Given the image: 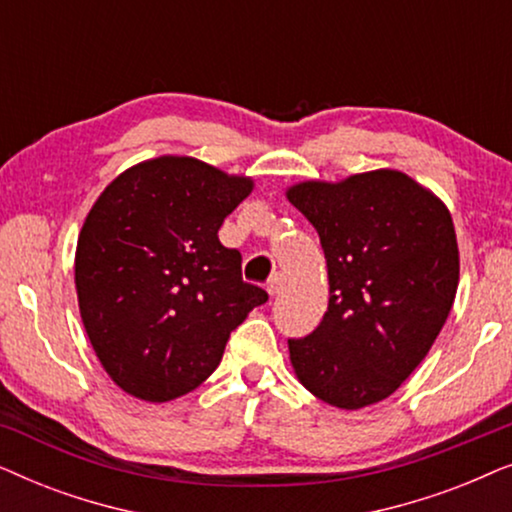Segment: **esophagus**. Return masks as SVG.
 Wrapping results in <instances>:
<instances>
[{
    "instance_id": "1",
    "label": "esophagus",
    "mask_w": 512,
    "mask_h": 512,
    "mask_svg": "<svg viewBox=\"0 0 512 512\" xmlns=\"http://www.w3.org/2000/svg\"><path fill=\"white\" fill-rule=\"evenodd\" d=\"M284 284H286V277L282 275V272H275V275L268 279V284H265V289H268L270 296H277V293H282Z\"/></svg>"
}]
</instances>
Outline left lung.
<instances>
[{
	"label": "left lung",
	"instance_id": "obj_1",
	"mask_svg": "<svg viewBox=\"0 0 512 512\" xmlns=\"http://www.w3.org/2000/svg\"><path fill=\"white\" fill-rule=\"evenodd\" d=\"M286 198L317 228L328 310L289 340L293 370L328 405L359 410L394 394L443 328L459 284L452 216L408 174L303 181Z\"/></svg>",
	"mask_w": 512,
	"mask_h": 512
}]
</instances>
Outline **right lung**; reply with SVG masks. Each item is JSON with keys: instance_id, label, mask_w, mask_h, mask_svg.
I'll return each mask as SVG.
<instances>
[{"instance_id": "obj_1", "label": "right lung", "mask_w": 512, "mask_h": 512, "mask_svg": "<svg viewBox=\"0 0 512 512\" xmlns=\"http://www.w3.org/2000/svg\"><path fill=\"white\" fill-rule=\"evenodd\" d=\"M254 181L160 156L104 188L76 244V293L97 359L123 391L165 403L200 387L230 333L268 300L219 242Z\"/></svg>"}]
</instances>
